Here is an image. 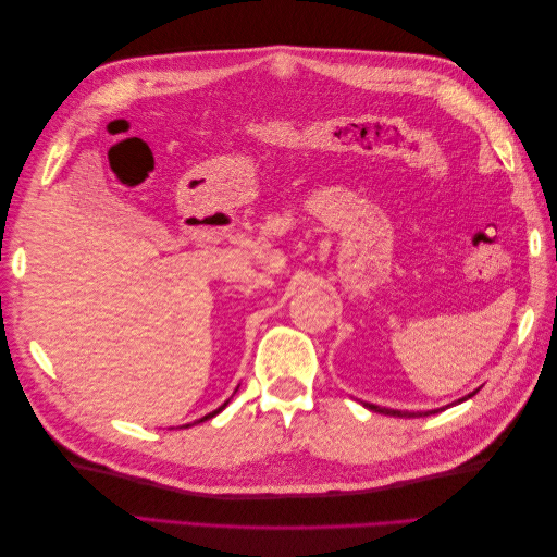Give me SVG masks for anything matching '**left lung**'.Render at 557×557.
<instances>
[{
	"label": "left lung",
	"instance_id": "obj_1",
	"mask_svg": "<svg viewBox=\"0 0 557 557\" xmlns=\"http://www.w3.org/2000/svg\"><path fill=\"white\" fill-rule=\"evenodd\" d=\"M469 397H474V393L471 395H467V397H462V399H458V401H465V399H469ZM367 409H372V411H376V413H383V416H399V418H418V416H430V413H434V411H416V413H411V411H395V409H383V407H376V404H364Z\"/></svg>",
	"mask_w": 557,
	"mask_h": 557
}]
</instances>
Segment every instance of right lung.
Wrapping results in <instances>:
<instances>
[{"label": "right lung", "instance_id": "obj_1", "mask_svg": "<svg viewBox=\"0 0 557 557\" xmlns=\"http://www.w3.org/2000/svg\"><path fill=\"white\" fill-rule=\"evenodd\" d=\"M225 407H227V401H225V404H223V407H221V409H215V411H211V413H209V416H205V418H199V420H195V423H205V420H209V418H213V416H215V413H221V411H223V409H225ZM195 423H193V425H195ZM185 428H188V425H185Z\"/></svg>", "mask_w": 557, "mask_h": 557}]
</instances>
